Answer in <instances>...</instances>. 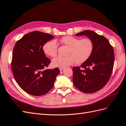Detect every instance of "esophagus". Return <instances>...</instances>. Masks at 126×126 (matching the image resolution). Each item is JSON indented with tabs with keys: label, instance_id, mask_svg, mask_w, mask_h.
Masks as SVG:
<instances>
[{
	"label": "esophagus",
	"instance_id": "esophagus-1",
	"mask_svg": "<svg viewBox=\"0 0 126 126\" xmlns=\"http://www.w3.org/2000/svg\"><path fill=\"white\" fill-rule=\"evenodd\" d=\"M64 69V68H59L60 71H63Z\"/></svg>",
	"mask_w": 126,
	"mask_h": 126
}]
</instances>
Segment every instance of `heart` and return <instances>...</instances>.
I'll use <instances>...</instances> for the list:
<instances>
[{"mask_svg":"<svg viewBox=\"0 0 126 126\" xmlns=\"http://www.w3.org/2000/svg\"><path fill=\"white\" fill-rule=\"evenodd\" d=\"M60 43L68 48L65 57L59 56L52 60L53 66L63 68L74 63L81 64L88 59L92 54L94 45L89 38L80 39L77 37L70 36H64L60 39ZM43 50L45 53L50 57H55L57 55L58 46L54 40L46 43Z\"/></svg>","mask_w":126,"mask_h":126,"instance_id":"1","label":"heart"}]
</instances>
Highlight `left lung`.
<instances>
[{
  "label": "left lung",
  "mask_w": 126,
  "mask_h": 126,
  "mask_svg": "<svg viewBox=\"0 0 126 126\" xmlns=\"http://www.w3.org/2000/svg\"><path fill=\"white\" fill-rule=\"evenodd\" d=\"M76 35L88 37L94 48L89 58L80 67L72 68L73 83L83 93H94L102 88L110 79L115 60L113 49L107 39L92 30H85Z\"/></svg>",
  "instance_id": "obj_1"
}]
</instances>
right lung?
Listing matches in <instances>:
<instances>
[{
  "label": "right lung",
  "instance_id": "1",
  "mask_svg": "<svg viewBox=\"0 0 126 126\" xmlns=\"http://www.w3.org/2000/svg\"><path fill=\"white\" fill-rule=\"evenodd\" d=\"M54 38L50 34L34 31L15 44L11 61L14 78L22 90L32 96H42L50 91L60 72L58 68L45 69L50 61L43 46Z\"/></svg>",
  "mask_w": 126,
  "mask_h": 126
}]
</instances>
